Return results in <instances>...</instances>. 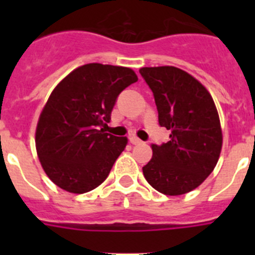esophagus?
Instances as JSON below:
<instances>
[{
	"label": "esophagus",
	"mask_w": 255,
	"mask_h": 255,
	"mask_svg": "<svg viewBox=\"0 0 255 255\" xmlns=\"http://www.w3.org/2000/svg\"><path fill=\"white\" fill-rule=\"evenodd\" d=\"M130 143L134 144V145H136V144H141L143 141H141L139 138H136V136H130Z\"/></svg>",
	"instance_id": "esophagus-1"
}]
</instances>
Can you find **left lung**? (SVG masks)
I'll use <instances>...</instances> for the list:
<instances>
[{
    "label": "left lung",
    "instance_id": "1",
    "mask_svg": "<svg viewBox=\"0 0 255 255\" xmlns=\"http://www.w3.org/2000/svg\"><path fill=\"white\" fill-rule=\"evenodd\" d=\"M139 73L153 92L159 125L171 131L167 143L152 144L143 175L162 194H186L209 176L220 158L217 108L206 87L179 67H141Z\"/></svg>",
    "mask_w": 255,
    "mask_h": 255
}]
</instances>
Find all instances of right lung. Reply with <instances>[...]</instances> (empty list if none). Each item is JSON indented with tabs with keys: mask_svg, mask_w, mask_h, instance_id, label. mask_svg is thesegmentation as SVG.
<instances>
[{
	"mask_svg": "<svg viewBox=\"0 0 255 255\" xmlns=\"http://www.w3.org/2000/svg\"><path fill=\"white\" fill-rule=\"evenodd\" d=\"M138 82L129 67L87 64L52 91L39 115L35 148L47 176L58 188L83 194L101 185L128 144L100 126L111 120L117 96Z\"/></svg>",
	"mask_w": 255,
	"mask_h": 255,
	"instance_id": "1",
	"label": "right lung"
}]
</instances>
